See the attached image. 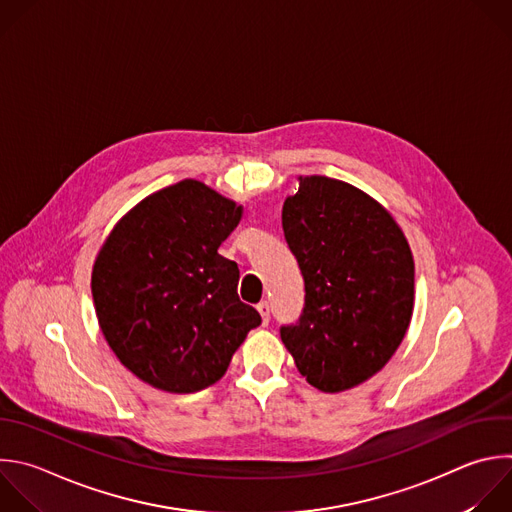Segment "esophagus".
Returning <instances> with one entry per match:
<instances>
[{
  "mask_svg": "<svg viewBox=\"0 0 512 512\" xmlns=\"http://www.w3.org/2000/svg\"><path fill=\"white\" fill-rule=\"evenodd\" d=\"M257 311H259V315H261V319H263V325H267V323H269V315H271L269 303H267V301H261V303L257 305Z\"/></svg>",
  "mask_w": 512,
  "mask_h": 512,
  "instance_id": "34e87169",
  "label": "esophagus"
}]
</instances>
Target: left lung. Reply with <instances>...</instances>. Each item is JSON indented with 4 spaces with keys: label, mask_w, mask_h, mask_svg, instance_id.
<instances>
[{
    "label": "left lung",
    "mask_w": 512,
    "mask_h": 512,
    "mask_svg": "<svg viewBox=\"0 0 512 512\" xmlns=\"http://www.w3.org/2000/svg\"><path fill=\"white\" fill-rule=\"evenodd\" d=\"M283 203V233L305 281V307L281 339L299 374L325 394L376 376L414 311V259L396 219L368 193L329 177H299Z\"/></svg>",
    "instance_id": "left-lung-1"
}]
</instances>
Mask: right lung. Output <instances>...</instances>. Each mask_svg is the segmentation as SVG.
<instances>
[{
  "label": "right lung",
  "instance_id": "add662e5",
  "mask_svg": "<svg viewBox=\"0 0 512 512\" xmlns=\"http://www.w3.org/2000/svg\"><path fill=\"white\" fill-rule=\"evenodd\" d=\"M243 207L185 179L136 203L92 267L98 325L144 384L193 394L219 382L261 315L239 299V267L219 255Z\"/></svg>",
  "mask_w": 512,
  "mask_h": 512
}]
</instances>
